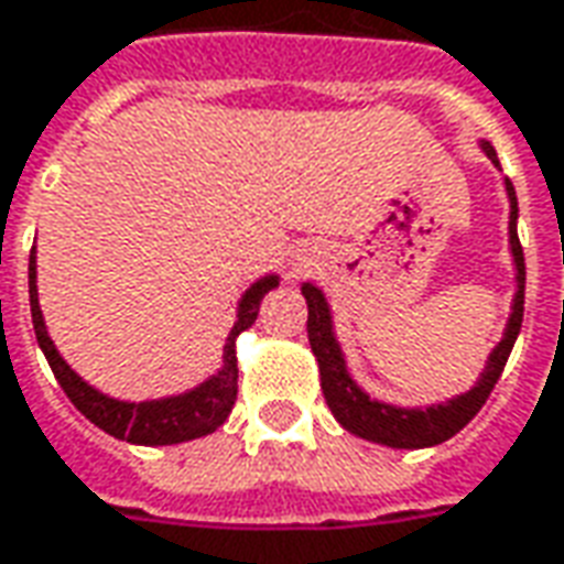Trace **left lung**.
Instances as JSON below:
<instances>
[{
	"label": "left lung",
	"mask_w": 564,
	"mask_h": 564,
	"mask_svg": "<svg viewBox=\"0 0 564 564\" xmlns=\"http://www.w3.org/2000/svg\"><path fill=\"white\" fill-rule=\"evenodd\" d=\"M479 147H482L485 156L500 169L495 147L488 141H479ZM503 186H507V199H510V254L512 270H516V294H512L510 319H507L503 337L488 352L482 375L467 393L452 395L445 402H433V405H393V402L368 395L356 383V378L349 375L347 356H344L340 340L334 334V316L325 291L319 285H313V282L301 285V294L306 297V310H310L306 337H310L313 356L319 362L322 393H325V402L332 408L337 423L344 430H349L352 436L378 442V445H387V448H433L438 442L452 438L454 433H460L479 414L485 399L491 395L503 365L510 359L512 344H516L519 328H522V313H525V254H522L519 232H516L519 202H516V189H512L510 177H503Z\"/></svg>",
	"instance_id": "obj_1"
}]
</instances>
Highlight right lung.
I'll return each mask as SVG.
<instances>
[{
	"label": "right lung",
	"mask_w": 564,
	"mask_h": 564,
	"mask_svg": "<svg viewBox=\"0 0 564 564\" xmlns=\"http://www.w3.org/2000/svg\"><path fill=\"white\" fill-rule=\"evenodd\" d=\"M279 289V275L267 273L258 282H251L236 304V322H232L227 344H224V362L215 375L196 383L193 390L184 393L162 395V399H143V402H126V399H112L100 393L88 380H82L67 359L57 352L54 340L45 328V316L39 310V289H36V245L30 251V313H33V332H36L39 349L45 352V359L52 365L54 378L64 387L69 402L79 408L88 421L100 426L104 433L131 442V445H177L189 438L208 436L215 433L220 423L230 417L236 405V390H239V365H236V337L248 332L258 319L260 301Z\"/></svg>",
	"instance_id": "add662e5"
}]
</instances>
